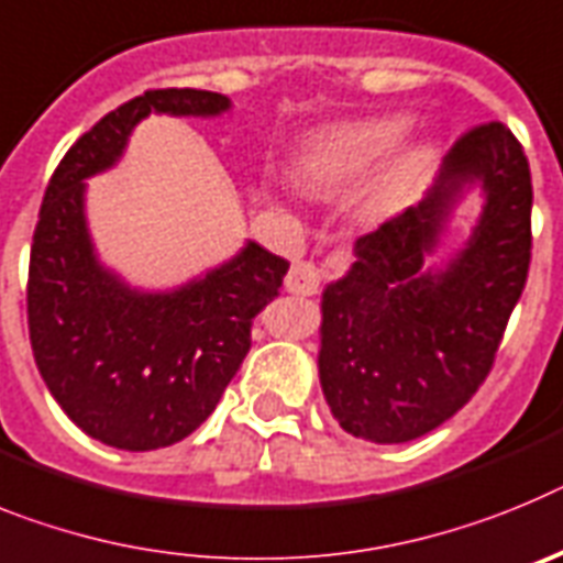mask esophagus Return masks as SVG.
Masks as SVG:
<instances>
[{
  "label": "esophagus",
  "instance_id": "obj_1",
  "mask_svg": "<svg viewBox=\"0 0 563 563\" xmlns=\"http://www.w3.org/2000/svg\"><path fill=\"white\" fill-rule=\"evenodd\" d=\"M345 268H349V252H345V249H334V252L325 254L320 263H295L291 272L286 275V288L291 295H317V288H320L322 280H334V277H340Z\"/></svg>",
  "mask_w": 563,
  "mask_h": 563
}]
</instances>
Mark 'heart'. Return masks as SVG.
Returning a JSON list of instances; mask_svg holds the SVG:
<instances>
[{
  "label": "heart",
  "mask_w": 563,
  "mask_h": 563,
  "mask_svg": "<svg viewBox=\"0 0 563 563\" xmlns=\"http://www.w3.org/2000/svg\"><path fill=\"white\" fill-rule=\"evenodd\" d=\"M405 130H408V121L399 119V115H385V119L336 126V130L320 135V139L311 141L302 150V155L297 158V180L314 195L340 192V189L351 187L354 180L363 178L365 173H371L402 141ZM419 158L422 155L410 153L379 184V189L374 192L376 207L388 203L399 192V187L417 169Z\"/></svg>",
  "instance_id": "heart-1"
}]
</instances>
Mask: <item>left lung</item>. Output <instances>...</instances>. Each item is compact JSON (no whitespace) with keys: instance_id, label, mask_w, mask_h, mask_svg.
<instances>
[{"instance_id":"left-lung-1","label":"left lung","mask_w":563,"mask_h":563,"mask_svg":"<svg viewBox=\"0 0 563 563\" xmlns=\"http://www.w3.org/2000/svg\"><path fill=\"white\" fill-rule=\"evenodd\" d=\"M473 183L486 207L444 269L423 266ZM532 178L501 121L473 126L444 155L424 200L354 243L349 275L322 291L320 383L345 433L399 444L471 402L493 368L530 272Z\"/></svg>"}]
</instances>
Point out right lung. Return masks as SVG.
Masks as SVG:
<instances>
[{
	"instance_id": "right-lung-1",
	"label": "right lung",
	"mask_w": 563,
	"mask_h": 563,
	"mask_svg": "<svg viewBox=\"0 0 563 563\" xmlns=\"http://www.w3.org/2000/svg\"><path fill=\"white\" fill-rule=\"evenodd\" d=\"M221 92L146 90L107 112L58 161L33 232L27 329L38 374L87 437L119 451L187 439L252 345V320L280 295L288 261L249 241L175 291L146 295L107 272L85 221V178L110 169L150 112L221 115Z\"/></svg>"
}]
</instances>
